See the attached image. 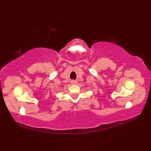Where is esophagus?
Returning a JSON list of instances; mask_svg holds the SVG:
<instances>
[{
  "label": "esophagus",
  "mask_w": 151,
  "mask_h": 151,
  "mask_svg": "<svg viewBox=\"0 0 151 151\" xmlns=\"http://www.w3.org/2000/svg\"><path fill=\"white\" fill-rule=\"evenodd\" d=\"M71 84H72V85H76V82L75 81H71Z\"/></svg>",
  "instance_id": "1"
}]
</instances>
